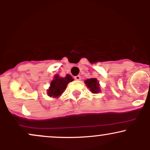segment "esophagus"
<instances>
[{
    "instance_id": "34e87169",
    "label": "esophagus",
    "mask_w": 150,
    "mask_h": 150,
    "mask_svg": "<svg viewBox=\"0 0 150 150\" xmlns=\"http://www.w3.org/2000/svg\"><path fill=\"white\" fill-rule=\"evenodd\" d=\"M74 78H75V80H81V77L80 76V75H77V76H75Z\"/></svg>"
}]
</instances>
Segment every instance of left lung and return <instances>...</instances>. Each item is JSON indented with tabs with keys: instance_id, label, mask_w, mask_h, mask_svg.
<instances>
[{
	"instance_id": "left-lung-1",
	"label": "left lung",
	"mask_w": 150,
	"mask_h": 150,
	"mask_svg": "<svg viewBox=\"0 0 150 150\" xmlns=\"http://www.w3.org/2000/svg\"><path fill=\"white\" fill-rule=\"evenodd\" d=\"M85 83L88 89H89L90 92L93 94H98L101 92L99 82L97 78L87 79L85 81Z\"/></svg>"
}]
</instances>
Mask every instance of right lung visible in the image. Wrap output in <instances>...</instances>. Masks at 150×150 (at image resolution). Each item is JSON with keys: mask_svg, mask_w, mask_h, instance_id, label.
Segmentation results:
<instances>
[{"mask_svg": "<svg viewBox=\"0 0 150 150\" xmlns=\"http://www.w3.org/2000/svg\"><path fill=\"white\" fill-rule=\"evenodd\" d=\"M73 80L74 79L69 74H67L64 77H60L58 74L55 75L50 84V87L47 89L48 96L53 98H58L64 92L68 84Z\"/></svg>", "mask_w": 150, "mask_h": 150, "instance_id": "add662e5", "label": "right lung"}]
</instances>
